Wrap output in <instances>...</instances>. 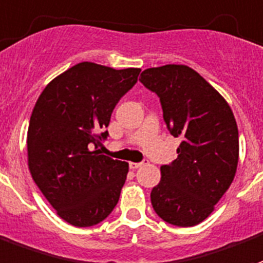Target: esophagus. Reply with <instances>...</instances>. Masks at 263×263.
Segmentation results:
<instances>
[{
    "instance_id": "1",
    "label": "esophagus",
    "mask_w": 263,
    "mask_h": 263,
    "mask_svg": "<svg viewBox=\"0 0 263 263\" xmlns=\"http://www.w3.org/2000/svg\"><path fill=\"white\" fill-rule=\"evenodd\" d=\"M144 163H145V162H130L129 163V166H130V169H139L140 166H143Z\"/></svg>"
}]
</instances>
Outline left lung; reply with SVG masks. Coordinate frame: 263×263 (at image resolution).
Instances as JSON below:
<instances>
[{
    "label": "left lung",
    "instance_id": "obj_1",
    "mask_svg": "<svg viewBox=\"0 0 263 263\" xmlns=\"http://www.w3.org/2000/svg\"><path fill=\"white\" fill-rule=\"evenodd\" d=\"M140 82L157 92L177 158L161 166L151 204L165 222L190 228L208 218L234 180L238 129L232 108L199 73L185 65L145 69Z\"/></svg>",
    "mask_w": 263,
    "mask_h": 263
}]
</instances>
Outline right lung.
Returning a JSON list of instances; mask_svg holds the SVG:
<instances>
[{
	"instance_id": "obj_1",
	"label": "right lung",
	"mask_w": 263,
	"mask_h": 263,
	"mask_svg": "<svg viewBox=\"0 0 263 263\" xmlns=\"http://www.w3.org/2000/svg\"><path fill=\"white\" fill-rule=\"evenodd\" d=\"M141 69L80 62L47 84L27 130V165L57 215L76 228L102 222L115 208L127 162L100 153L112 110Z\"/></svg>"
}]
</instances>
